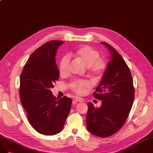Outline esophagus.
<instances>
[{
  "label": "esophagus",
  "instance_id": "esophagus-1",
  "mask_svg": "<svg viewBox=\"0 0 153 153\" xmlns=\"http://www.w3.org/2000/svg\"><path fill=\"white\" fill-rule=\"evenodd\" d=\"M83 101V99L81 97H76L74 100V104H75L76 102H82Z\"/></svg>",
  "mask_w": 153,
  "mask_h": 153
}]
</instances>
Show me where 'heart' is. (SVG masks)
<instances>
[{
    "label": "heart",
    "instance_id": "b5f03b06",
    "mask_svg": "<svg viewBox=\"0 0 153 153\" xmlns=\"http://www.w3.org/2000/svg\"><path fill=\"white\" fill-rule=\"evenodd\" d=\"M70 57L79 60L88 67L89 73L95 77L101 76L106 68V62L100 58L99 52L90 46H83L75 52L70 54ZM71 59L68 56H65L61 59L59 64V72L61 76H67L70 72ZM90 85L86 81L75 79L68 85L69 88L77 95H82L86 92Z\"/></svg>",
    "mask_w": 153,
    "mask_h": 153
}]
</instances>
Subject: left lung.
I'll list each match as a JSON object with an SVG mask.
<instances>
[{"label":"left lung","instance_id":"left-lung-1","mask_svg":"<svg viewBox=\"0 0 153 153\" xmlns=\"http://www.w3.org/2000/svg\"><path fill=\"white\" fill-rule=\"evenodd\" d=\"M101 43L110 51L111 60L94 93L95 98L102 100V105L95 108L88 103L86 122L91 134L105 138L114 134L124 124L133 106L134 89L131 74L124 59L110 44Z\"/></svg>","mask_w":153,"mask_h":153}]
</instances>
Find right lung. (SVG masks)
Here are the masks:
<instances>
[{
    "label": "right lung",
    "mask_w": 153,
    "mask_h": 153,
    "mask_svg": "<svg viewBox=\"0 0 153 153\" xmlns=\"http://www.w3.org/2000/svg\"><path fill=\"white\" fill-rule=\"evenodd\" d=\"M63 41L52 40L34 51L20 76V97L33 128L45 135L60 133L71 111L72 100L56 99L51 88L59 79L55 56Z\"/></svg>",
    "instance_id": "right-lung-1"
}]
</instances>
